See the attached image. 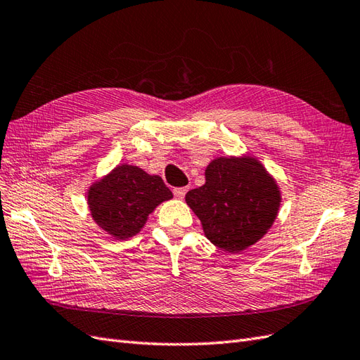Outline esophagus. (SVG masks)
Here are the masks:
<instances>
[{
    "label": "esophagus",
    "instance_id": "obj_1",
    "mask_svg": "<svg viewBox=\"0 0 360 360\" xmlns=\"http://www.w3.org/2000/svg\"><path fill=\"white\" fill-rule=\"evenodd\" d=\"M187 190H188L187 187H178V188H174V190H173V195H174V196H176L178 199H182L184 196H186V193H187Z\"/></svg>",
    "mask_w": 360,
    "mask_h": 360
}]
</instances>
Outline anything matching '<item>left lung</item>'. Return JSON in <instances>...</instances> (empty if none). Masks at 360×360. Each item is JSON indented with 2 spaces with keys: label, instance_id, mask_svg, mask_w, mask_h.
Masks as SVG:
<instances>
[{
  "label": "left lung",
  "instance_id": "8db88e82",
  "mask_svg": "<svg viewBox=\"0 0 360 360\" xmlns=\"http://www.w3.org/2000/svg\"><path fill=\"white\" fill-rule=\"evenodd\" d=\"M205 184L190 190L187 204L208 240L229 252L254 245L272 226L280 191L252 158H219L205 170Z\"/></svg>",
  "mask_w": 360,
  "mask_h": 360
}]
</instances>
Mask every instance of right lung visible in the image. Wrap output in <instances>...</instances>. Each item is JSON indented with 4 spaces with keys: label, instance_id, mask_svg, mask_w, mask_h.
<instances>
[{
    "label": "right lung",
    "instance_id": "obj_1",
    "mask_svg": "<svg viewBox=\"0 0 360 360\" xmlns=\"http://www.w3.org/2000/svg\"><path fill=\"white\" fill-rule=\"evenodd\" d=\"M170 198L172 191L158 174L124 164L89 188L88 204L98 226L124 240L140 233L147 216Z\"/></svg>",
    "mask_w": 360,
    "mask_h": 360
}]
</instances>
